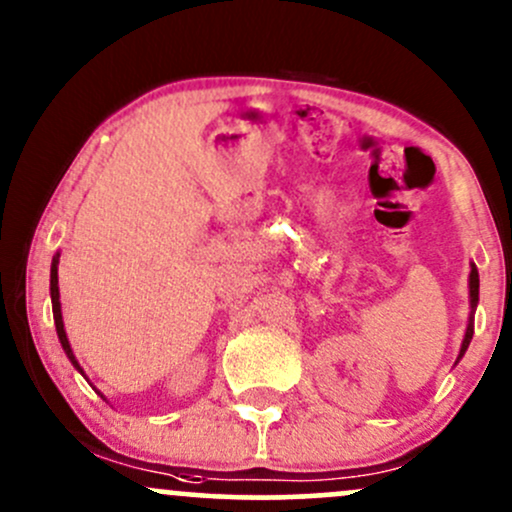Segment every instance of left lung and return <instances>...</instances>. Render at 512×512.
Instances as JSON below:
<instances>
[{"instance_id":"left-lung-1","label":"left lung","mask_w":512,"mask_h":512,"mask_svg":"<svg viewBox=\"0 0 512 512\" xmlns=\"http://www.w3.org/2000/svg\"><path fill=\"white\" fill-rule=\"evenodd\" d=\"M469 298H472V308H477V301H479V272H477V267H472V274H469ZM472 334H474V325H472V322H469L467 334H464L460 358H462L464 351H467L469 342H472Z\"/></svg>"}]
</instances>
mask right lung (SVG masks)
Wrapping results in <instances>:
<instances>
[{"label": "right lung", "mask_w": 512, "mask_h": 512, "mask_svg": "<svg viewBox=\"0 0 512 512\" xmlns=\"http://www.w3.org/2000/svg\"><path fill=\"white\" fill-rule=\"evenodd\" d=\"M50 296H52V315H55V327H57V337H60V344L64 349V354L69 356V361L74 363V368H79L76 358L72 354V346H69L67 332H64V322H62V310H60V289H57V257L52 260V269H50ZM81 370V368H79Z\"/></svg>", "instance_id": "obj_1"}]
</instances>
